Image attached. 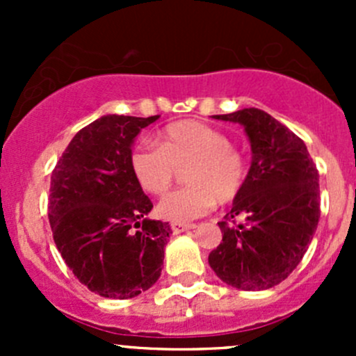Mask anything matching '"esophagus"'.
I'll list each match as a JSON object with an SVG mask.
<instances>
[{
  "label": "esophagus",
  "mask_w": 356,
  "mask_h": 356,
  "mask_svg": "<svg viewBox=\"0 0 356 356\" xmlns=\"http://www.w3.org/2000/svg\"><path fill=\"white\" fill-rule=\"evenodd\" d=\"M170 229L174 234H181V232L189 231V229H195V224H182V222H172Z\"/></svg>",
  "instance_id": "obj_1"
}]
</instances>
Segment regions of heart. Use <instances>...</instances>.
Returning a JSON list of instances; mask_svg holds the SVG:
<instances>
[{
  "instance_id": "1",
  "label": "heart",
  "mask_w": 356,
  "mask_h": 356,
  "mask_svg": "<svg viewBox=\"0 0 356 356\" xmlns=\"http://www.w3.org/2000/svg\"><path fill=\"white\" fill-rule=\"evenodd\" d=\"M156 145H139L131 153L132 172L149 195H165L179 168L191 165L186 172L188 188L158 203L156 211L165 220H195L210 211L217 200L229 203L241 193L246 160L218 129L198 120L175 122L158 134Z\"/></svg>"
}]
</instances>
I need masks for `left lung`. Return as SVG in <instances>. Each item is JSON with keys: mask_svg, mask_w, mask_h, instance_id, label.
Wrapping results in <instances>:
<instances>
[{"mask_svg": "<svg viewBox=\"0 0 356 356\" xmlns=\"http://www.w3.org/2000/svg\"><path fill=\"white\" fill-rule=\"evenodd\" d=\"M217 120L245 127L251 167L225 220L222 243L208 264L243 291L277 286L298 267L321 218L318 170L305 143L264 110L243 108Z\"/></svg>", "mask_w": 356, "mask_h": 356, "instance_id": "8db88e82", "label": "left lung"}]
</instances>
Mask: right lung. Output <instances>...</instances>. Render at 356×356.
<instances>
[{
  "label": "right lung",
  "mask_w": 356,
  "mask_h": 356,
  "mask_svg": "<svg viewBox=\"0 0 356 356\" xmlns=\"http://www.w3.org/2000/svg\"><path fill=\"white\" fill-rule=\"evenodd\" d=\"M160 115H103L74 136L51 174L48 217L67 267L92 293L127 300L158 281L172 234L131 168V146Z\"/></svg>",
  "instance_id": "right-lung-1"
}]
</instances>
